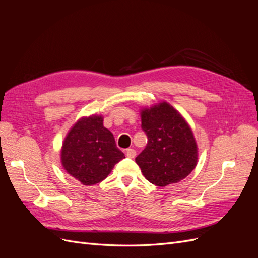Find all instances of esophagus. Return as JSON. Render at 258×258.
Returning a JSON list of instances; mask_svg holds the SVG:
<instances>
[{
  "instance_id": "obj_1",
  "label": "esophagus",
  "mask_w": 258,
  "mask_h": 258,
  "mask_svg": "<svg viewBox=\"0 0 258 258\" xmlns=\"http://www.w3.org/2000/svg\"><path fill=\"white\" fill-rule=\"evenodd\" d=\"M126 156L128 158H135L136 157V151L134 148H128L126 150Z\"/></svg>"
}]
</instances>
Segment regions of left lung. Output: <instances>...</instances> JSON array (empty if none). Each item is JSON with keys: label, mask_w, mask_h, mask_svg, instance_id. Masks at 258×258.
I'll list each match as a JSON object with an SVG mask.
<instances>
[{"label": "left lung", "mask_w": 258, "mask_h": 258, "mask_svg": "<svg viewBox=\"0 0 258 258\" xmlns=\"http://www.w3.org/2000/svg\"><path fill=\"white\" fill-rule=\"evenodd\" d=\"M147 144L136 162L148 182L165 187L182 181L197 165L198 151L188 123L173 106L161 102L141 112Z\"/></svg>", "instance_id": "1"}]
</instances>
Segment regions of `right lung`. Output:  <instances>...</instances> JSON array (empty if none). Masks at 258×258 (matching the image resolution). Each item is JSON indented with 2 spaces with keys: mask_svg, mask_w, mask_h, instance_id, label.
<instances>
[{
  "mask_svg": "<svg viewBox=\"0 0 258 258\" xmlns=\"http://www.w3.org/2000/svg\"><path fill=\"white\" fill-rule=\"evenodd\" d=\"M124 158L116 146L112 132L104 128L101 116L77 121L68 134L61 151V162L67 172L84 185H95L111 173Z\"/></svg>",
  "mask_w": 258,
  "mask_h": 258,
  "instance_id": "right-lung-1",
  "label": "right lung"
}]
</instances>
